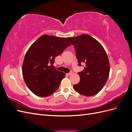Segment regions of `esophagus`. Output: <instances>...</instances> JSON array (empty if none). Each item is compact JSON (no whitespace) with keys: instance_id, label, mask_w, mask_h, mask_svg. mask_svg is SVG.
<instances>
[{"instance_id":"1","label":"esophagus","mask_w":132,"mask_h":132,"mask_svg":"<svg viewBox=\"0 0 132 132\" xmlns=\"http://www.w3.org/2000/svg\"><path fill=\"white\" fill-rule=\"evenodd\" d=\"M67 74H68V75H72V74H73V71H70V72H69V73H68Z\"/></svg>"}]
</instances>
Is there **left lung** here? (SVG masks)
Returning <instances> with one entry per match:
<instances>
[{
	"label": "left lung",
	"mask_w": 132,
	"mask_h": 132,
	"mask_svg": "<svg viewBox=\"0 0 132 132\" xmlns=\"http://www.w3.org/2000/svg\"><path fill=\"white\" fill-rule=\"evenodd\" d=\"M68 39L74 46L79 65L85 63L84 69L79 72L80 80L73 85L75 91L86 96L99 93L109 78L110 63L107 53L100 43L87 34Z\"/></svg>",
	"instance_id": "8db88e82"
}]
</instances>
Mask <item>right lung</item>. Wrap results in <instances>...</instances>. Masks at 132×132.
Masks as SVG:
<instances>
[{"instance_id": "add662e5", "label": "right lung", "mask_w": 132, "mask_h": 132, "mask_svg": "<svg viewBox=\"0 0 132 132\" xmlns=\"http://www.w3.org/2000/svg\"><path fill=\"white\" fill-rule=\"evenodd\" d=\"M71 44L68 38L42 35L27 50L22 72L26 85L38 96L47 97L59 87L65 74L54 68L55 58Z\"/></svg>"}]
</instances>
